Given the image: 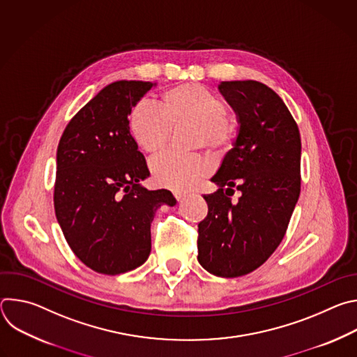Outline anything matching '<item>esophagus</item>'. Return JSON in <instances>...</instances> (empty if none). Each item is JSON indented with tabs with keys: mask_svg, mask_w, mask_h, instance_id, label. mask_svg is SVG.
Here are the masks:
<instances>
[{
	"mask_svg": "<svg viewBox=\"0 0 357 357\" xmlns=\"http://www.w3.org/2000/svg\"><path fill=\"white\" fill-rule=\"evenodd\" d=\"M174 195H175V197H176L179 202H181V200H183V199L188 196L185 192H175Z\"/></svg>",
	"mask_w": 357,
	"mask_h": 357,
	"instance_id": "1",
	"label": "esophagus"
}]
</instances>
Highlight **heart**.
Listing matches in <instances>:
<instances>
[{"label": "heart", "mask_w": 357, "mask_h": 357, "mask_svg": "<svg viewBox=\"0 0 357 357\" xmlns=\"http://www.w3.org/2000/svg\"><path fill=\"white\" fill-rule=\"evenodd\" d=\"M226 101L197 83H183L165 90L160 109L138 101L128 113V128L135 144L149 155L161 152L169 139L171 127H193V146L222 154L237 138V123L226 113ZM158 185L174 190L193 188L209 172L206 160L197 155L165 154L151 162Z\"/></svg>", "instance_id": "heart-1"}]
</instances>
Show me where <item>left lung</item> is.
<instances>
[{
	"instance_id": "left-lung-1",
	"label": "left lung",
	"mask_w": 357,
	"mask_h": 357,
	"mask_svg": "<svg viewBox=\"0 0 357 357\" xmlns=\"http://www.w3.org/2000/svg\"><path fill=\"white\" fill-rule=\"evenodd\" d=\"M236 113L237 138L211 179L197 261L216 277L245 275L264 264L285 236L301 192L299 130L281 97L256 80L222 82ZM242 196L231 204L229 196Z\"/></svg>"
}]
</instances>
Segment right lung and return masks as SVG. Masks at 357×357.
Returning a JSON list of instances; mask_svg holds the SVG:
<instances>
[{"label": "right lung", "mask_w": 357, "mask_h": 357, "mask_svg": "<svg viewBox=\"0 0 357 357\" xmlns=\"http://www.w3.org/2000/svg\"><path fill=\"white\" fill-rule=\"evenodd\" d=\"M154 86L119 80L101 89L70 120L58 145L56 219L76 257L100 274L142 266L155 212L176 205L169 190L141 185L149 171L128 128L130 110Z\"/></svg>", "instance_id": "1"}]
</instances>
